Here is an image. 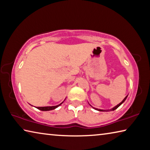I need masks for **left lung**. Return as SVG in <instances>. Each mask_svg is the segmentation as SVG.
I'll return each instance as SVG.
<instances>
[{"mask_svg":"<svg viewBox=\"0 0 150 150\" xmlns=\"http://www.w3.org/2000/svg\"><path fill=\"white\" fill-rule=\"evenodd\" d=\"M127 96H128V95H127V96H126V97L124 98V99H123V100H122V102H121L120 103H119L118 105H116V106H115V107H114V108H112V109H110V110H100V109H98V108H95V110H98V111H108V110H110V111H112V110H116V108H117L118 107V106H120V105H122V103H123L124 102V101H125V100L126 99V98H127Z\"/></svg>","mask_w":150,"mask_h":150,"instance_id":"left-lung-1","label":"left lung"}]
</instances>
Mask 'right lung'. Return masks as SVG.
I'll return each instance as SVG.
<instances>
[{
	"instance_id": "1",
	"label": "right lung",
	"mask_w": 150,
	"mask_h": 150,
	"mask_svg": "<svg viewBox=\"0 0 150 150\" xmlns=\"http://www.w3.org/2000/svg\"><path fill=\"white\" fill-rule=\"evenodd\" d=\"M63 103H62L59 105H58L57 106H43V107H37L38 109H39L40 110H42V111H47V110H54V109L57 108L58 106H60L62 105Z\"/></svg>"
}]
</instances>
